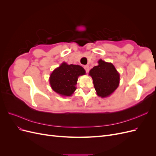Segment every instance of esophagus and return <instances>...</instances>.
Returning a JSON list of instances; mask_svg holds the SVG:
<instances>
[{"label":"esophagus","mask_w":156,"mask_h":156,"mask_svg":"<svg viewBox=\"0 0 156 156\" xmlns=\"http://www.w3.org/2000/svg\"><path fill=\"white\" fill-rule=\"evenodd\" d=\"M84 69H85V71H86V72L88 73V72H89V66L88 65H87V66H84Z\"/></svg>","instance_id":"esophagus-1"}]
</instances>
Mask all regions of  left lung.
Listing matches in <instances>:
<instances>
[{"label":"left lung","mask_w":156,"mask_h":156,"mask_svg":"<svg viewBox=\"0 0 156 156\" xmlns=\"http://www.w3.org/2000/svg\"><path fill=\"white\" fill-rule=\"evenodd\" d=\"M89 74L97 94L101 98L111 95L119 85L120 75L111 63L100 60L98 65L91 69Z\"/></svg>","instance_id":"left-lung-1"}]
</instances>
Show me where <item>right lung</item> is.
I'll use <instances>...</instances> for the list:
<instances>
[{
  "label": "right lung",
  "mask_w": 156,
  "mask_h": 156,
  "mask_svg": "<svg viewBox=\"0 0 156 156\" xmlns=\"http://www.w3.org/2000/svg\"><path fill=\"white\" fill-rule=\"evenodd\" d=\"M85 74L84 68L79 65L63 62L55 69L50 76L49 82L53 90L62 96H70L76 90L78 77Z\"/></svg>",
  "instance_id": "1"
}]
</instances>
